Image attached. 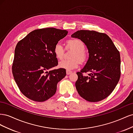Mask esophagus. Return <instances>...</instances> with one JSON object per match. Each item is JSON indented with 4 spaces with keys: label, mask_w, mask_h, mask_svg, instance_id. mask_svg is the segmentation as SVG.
Segmentation results:
<instances>
[{
    "label": "esophagus",
    "mask_w": 133,
    "mask_h": 133,
    "mask_svg": "<svg viewBox=\"0 0 133 133\" xmlns=\"http://www.w3.org/2000/svg\"><path fill=\"white\" fill-rule=\"evenodd\" d=\"M66 74H67V75H69V74H71L72 71H69V70H66Z\"/></svg>",
    "instance_id": "obj_1"
}]
</instances>
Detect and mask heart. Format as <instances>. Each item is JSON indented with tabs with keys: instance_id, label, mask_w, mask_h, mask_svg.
I'll use <instances>...</instances> for the list:
<instances>
[{
	"instance_id": "b5f03b06",
	"label": "heart",
	"mask_w": 133,
	"mask_h": 133,
	"mask_svg": "<svg viewBox=\"0 0 133 133\" xmlns=\"http://www.w3.org/2000/svg\"><path fill=\"white\" fill-rule=\"evenodd\" d=\"M68 48H70L75 51L72 55L71 60H62L59 63V67L66 70H71L77 68L80 62H83L85 60L87 55L84 52L85 45L80 40L74 39L69 40L67 42ZM64 48L61 42H58L54 48V53L56 58L58 59H62L64 54Z\"/></svg>"
}]
</instances>
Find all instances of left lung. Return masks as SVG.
Masks as SVG:
<instances>
[{"label":"left lung","instance_id":"1","mask_svg":"<svg viewBox=\"0 0 133 133\" xmlns=\"http://www.w3.org/2000/svg\"><path fill=\"white\" fill-rule=\"evenodd\" d=\"M86 45L89 58L83 69L76 73L75 87L81 97L90 102L105 99L112 92L120 77V55L106 34L81 30L71 35ZM89 72L88 75L83 73Z\"/></svg>","mask_w":133,"mask_h":133}]
</instances>
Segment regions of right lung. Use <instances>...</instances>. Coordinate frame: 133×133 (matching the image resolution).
I'll return each instance as SVG.
<instances>
[{
    "mask_svg": "<svg viewBox=\"0 0 133 133\" xmlns=\"http://www.w3.org/2000/svg\"><path fill=\"white\" fill-rule=\"evenodd\" d=\"M68 33L53 28L35 30L17 44L12 73L19 89L28 98L43 102L55 94L66 70H51L58 64L54 48Z\"/></svg>",
    "mask_w": 133,
    "mask_h": 133,
    "instance_id": "add662e5",
    "label": "right lung"
}]
</instances>
